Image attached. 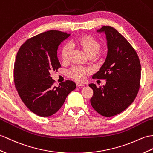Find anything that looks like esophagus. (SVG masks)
I'll return each instance as SVG.
<instances>
[{
    "instance_id": "esophagus-1",
    "label": "esophagus",
    "mask_w": 153,
    "mask_h": 153,
    "mask_svg": "<svg viewBox=\"0 0 153 153\" xmlns=\"http://www.w3.org/2000/svg\"><path fill=\"white\" fill-rule=\"evenodd\" d=\"M76 86L77 87H83V86H84V84L82 83H80V82H77Z\"/></svg>"
}]
</instances>
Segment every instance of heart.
<instances>
[{"label": "heart", "instance_id": "b5f03b06", "mask_svg": "<svg viewBox=\"0 0 153 153\" xmlns=\"http://www.w3.org/2000/svg\"><path fill=\"white\" fill-rule=\"evenodd\" d=\"M74 44L89 57L102 59L104 56V51L100 50L102 45L100 41L91 35L85 34L80 36L74 40ZM70 51L71 48L69 44H66L62 45L60 49V58L63 62H66L68 60ZM90 73L91 70L89 68L74 66L68 70L67 75L74 79L81 81L84 79L87 74Z\"/></svg>", "mask_w": 153, "mask_h": 153}]
</instances>
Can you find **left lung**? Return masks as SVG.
<instances>
[{"mask_svg":"<svg viewBox=\"0 0 153 153\" xmlns=\"http://www.w3.org/2000/svg\"><path fill=\"white\" fill-rule=\"evenodd\" d=\"M108 52L104 65L93 79H104V86L89 84L93 90L91 104L104 117L119 114L132 104L140 87L141 64L136 50L121 34L110 26H103Z\"/></svg>","mask_w":153,"mask_h":153,"instance_id":"1","label":"left lung"}]
</instances>
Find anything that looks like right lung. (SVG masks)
I'll return each instance as SVG.
<instances>
[{
  "label": "right lung",
  "mask_w": 153,
  "mask_h": 153,
  "mask_svg": "<svg viewBox=\"0 0 153 153\" xmlns=\"http://www.w3.org/2000/svg\"><path fill=\"white\" fill-rule=\"evenodd\" d=\"M69 36L56 30L44 32L28 39L17 53L13 68L15 87L24 104L38 116L55 114L76 87L70 80L54 86L50 74L61 67L57 49Z\"/></svg>",
  "instance_id": "right-lung-1"
}]
</instances>
